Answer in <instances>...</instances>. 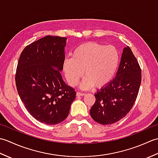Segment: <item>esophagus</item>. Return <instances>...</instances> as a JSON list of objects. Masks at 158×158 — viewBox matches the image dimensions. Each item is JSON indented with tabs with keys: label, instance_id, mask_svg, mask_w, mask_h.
Instances as JSON below:
<instances>
[{
	"label": "esophagus",
	"instance_id": "obj_1",
	"mask_svg": "<svg viewBox=\"0 0 158 158\" xmlns=\"http://www.w3.org/2000/svg\"><path fill=\"white\" fill-rule=\"evenodd\" d=\"M85 94V93H81V92H77V96H78V97L83 96H84Z\"/></svg>",
	"mask_w": 158,
	"mask_h": 158
}]
</instances>
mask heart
<instances>
[{
    "mask_svg": "<svg viewBox=\"0 0 158 158\" xmlns=\"http://www.w3.org/2000/svg\"><path fill=\"white\" fill-rule=\"evenodd\" d=\"M71 56V58L64 60V73L72 86L78 83L84 73L85 77L81 83L83 89H89L94 85L100 88L108 84L119 64V53L116 48L96 42L80 45L73 50Z\"/></svg>",
    "mask_w": 158,
    "mask_h": 158,
    "instance_id": "b5f03b06",
    "label": "heart"
}]
</instances>
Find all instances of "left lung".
<instances>
[{
  "instance_id": "left-lung-1",
  "label": "left lung",
  "mask_w": 158,
  "mask_h": 158,
  "mask_svg": "<svg viewBox=\"0 0 158 158\" xmlns=\"http://www.w3.org/2000/svg\"><path fill=\"white\" fill-rule=\"evenodd\" d=\"M141 69L132 50L123 48L115 78L95 94L96 102L90 115L97 123L109 125L129 113L138 96Z\"/></svg>"
}]
</instances>
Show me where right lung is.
Here are the masks:
<instances>
[{"label":"right lung","mask_w":158,"mask_h":158,"mask_svg":"<svg viewBox=\"0 0 158 158\" xmlns=\"http://www.w3.org/2000/svg\"><path fill=\"white\" fill-rule=\"evenodd\" d=\"M66 39L49 35L27 45L17 66L15 84L20 98L34 118L48 125L66 118L76 96L60 73Z\"/></svg>","instance_id":"add662e5"}]
</instances>
